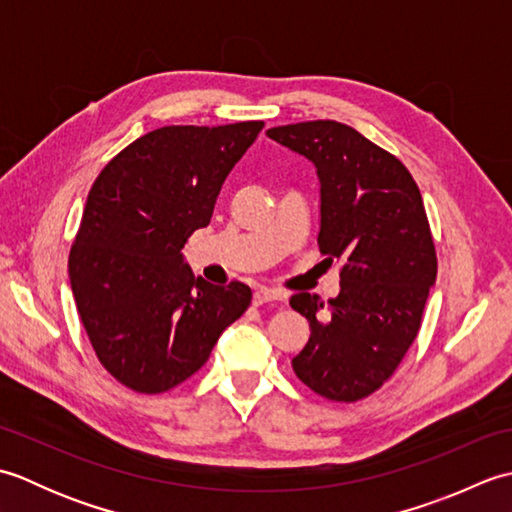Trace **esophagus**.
<instances>
[{"mask_svg":"<svg viewBox=\"0 0 512 512\" xmlns=\"http://www.w3.org/2000/svg\"><path fill=\"white\" fill-rule=\"evenodd\" d=\"M277 301H284V295H281V290L275 288H257L253 292V303L255 306H264V303H277Z\"/></svg>","mask_w":512,"mask_h":512,"instance_id":"esophagus-1","label":"esophagus"}]
</instances>
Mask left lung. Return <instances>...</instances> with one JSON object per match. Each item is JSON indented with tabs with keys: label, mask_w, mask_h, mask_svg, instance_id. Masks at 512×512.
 <instances>
[{
	"label": "left lung",
	"mask_w": 512,
	"mask_h": 512,
	"mask_svg": "<svg viewBox=\"0 0 512 512\" xmlns=\"http://www.w3.org/2000/svg\"><path fill=\"white\" fill-rule=\"evenodd\" d=\"M308 158L319 178V248L341 257V292L328 303L297 292L290 306L310 323L292 356L301 383L354 402L372 394L407 354L436 284V248L416 180L398 158L336 121L266 132Z\"/></svg>",
	"instance_id": "1"
}]
</instances>
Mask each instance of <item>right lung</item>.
Masks as SVG:
<instances>
[{
    "mask_svg": "<svg viewBox=\"0 0 512 512\" xmlns=\"http://www.w3.org/2000/svg\"><path fill=\"white\" fill-rule=\"evenodd\" d=\"M262 127H160L94 180L68 273L94 352L125 387L160 394L180 385L250 306L246 284L195 279L182 248L209 226L224 180Z\"/></svg>",
    "mask_w": 512,
    "mask_h": 512,
    "instance_id": "obj_1",
    "label": "right lung"
}]
</instances>
